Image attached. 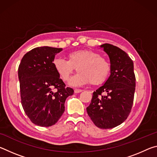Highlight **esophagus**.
Instances as JSON below:
<instances>
[{"mask_svg":"<svg viewBox=\"0 0 157 157\" xmlns=\"http://www.w3.org/2000/svg\"><path fill=\"white\" fill-rule=\"evenodd\" d=\"M74 91H75V94H79V93H80L82 91V90L81 89H75V90H74Z\"/></svg>","mask_w":157,"mask_h":157,"instance_id":"esophagus-1","label":"esophagus"}]
</instances>
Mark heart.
Masks as SVG:
<instances>
[{"instance_id": "obj_1", "label": "heart", "mask_w": 157, "mask_h": 157, "mask_svg": "<svg viewBox=\"0 0 157 157\" xmlns=\"http://www.w3.org/2000/svg\"><path fill=\"white\" fill-rule=\"evenodd\" d=\"M67 59L56 58L53 66L64 82L68 81L76 68L79 73L71 80L73 85L90 83L98 86L105 82L109 75L110 63L98 52L90 50H74L68 53Z\"/></svg>"}]
</instances>
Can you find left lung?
Here are the masks:
<instances>
[{
    "instance_id": "obj_1",
    "label": "left lung",
    "mask_w": 157,
    "mask_h": 157,
    "mask_svg": "<svg viewBox=\"0 0 157 157\" xmlns=\"http://www.w3.org/2000/svg\"><path fill=\"white\" fill-rule=\"evenodd\" d=\"M101 47L111 62V75L103 86L93 93L86 111L95 126L111 129L126 120L131 112L136 87L134 63L127 53L109 44Z\"/></svg>"
}]
</instances>
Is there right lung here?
<instances>
[{
    "instance_id": "right-lung-1",
    "label": "right lung",
    "mask_w": 157,
    "mask_h": 157,
    "mask_svg": "<svg viewBox=\"0 0 157 157\" xmlns=\"http://www.w3.org/2000/svg\"><path fill=\"white\" fill-rule=\"evenodd\" d=\"M62 48H35L23 57L18 66L21 105L32 123L50 127L64 112V103L73 89L66 87L55 71L53 61Z\"/></svg>"
}]
</instances>
